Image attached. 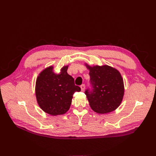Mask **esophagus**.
<instances>
[{
  "instance_id": "34e87169",
  "label": "esophagus",
  "mask_w": 156,
  "mask_h": 156,
  "mask_svg": "<svg viewBox=\"0 0 156 156\" xmlns=\"http://www.w3.org/2000/svg\"><path fill=\"white\" fill-rule=\"evenodd\" d=\"M81 91H84V88H85V85L84 84H82V85H81Z\"/></svg>"
}]
</instances>
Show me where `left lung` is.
<instances>
[{"instance_id": "8db88e82", "label": "left lung", "mask_w": 156, "mask_h": 156, "mask_svg": "<svg viewBox=\"0 0 156 156\" xmlns=\"http://www.w3.org/2000/svg\"><path fill=\"white\" fill-rule=\"evenodd\" d=\"M89 69L91 89L86 94L92 109L100 114L111 112L119 107L124 94V81L120 72L108 66H95Z\"/></svg>"}]
</instances>
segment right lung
I'll return each mask as SVG.
<instances>
[{
	"label": "right lung",
	"mask_w": 156,
	"mask_h": 156,
	"mask_svg": "<svg viewBox=\"0 0 156 156\" xmlns=\"http://www.w3.org/2000/svg\"><path fill=\"white\" fill-rule=\"evenodd\" d=\"M68 66L61 69L60 74L53 72V66L44 69L36 83V96L40 108L53 116L63 115L70 107L73 94L81 91L74 79L67 73Z\"/></svg>",
	"instance_id": "add662e5"
}]
</instances>
